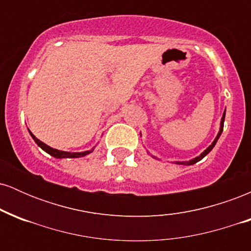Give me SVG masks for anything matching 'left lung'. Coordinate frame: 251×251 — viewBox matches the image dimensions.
Listing matches in <instances>:
<instances>
[{
    "mask_svg": "<svg viewBox=\"0 0 251 251\" xmlns=\"http://www.w3.org/2000/svg\"><path fill=\"white\" fill-rule=\"evenodd\" d=\"M224 118H226V111H224V113H223V117H222V119H221V127H220V132H218L217 137L215 138V140H214V142H212L211 145H210L209 148L206 149L205 151L203 152V153H201V155H198V157H196L195 159H191V160H190V162H177V164H184V165H192V164H196V163H197V162H200V160L203 159V158L205 157V155L208 154L209 152L211 151L212 149H214V146L216 145V143H217L218 138H220V135L222 134V132H223V126H224Z\"/></svg>",
    "mask_w": 251,
    "mask_h": 251,
    "instance_id": "8db88e82",
    "label": "left lung"
}]
</instances>
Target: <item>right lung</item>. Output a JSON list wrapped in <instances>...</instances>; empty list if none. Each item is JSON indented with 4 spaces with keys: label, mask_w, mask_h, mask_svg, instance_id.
Masks as SVG:
<instances>
[{
    "label": "right lung",
    "mask_w": 251,
    "mask_h": 251,
    "mask_svg": "<svg viewBox=\"0 0 251 251\" xmlns=\"http://www.w3.org/2000/svg\"><path fill=\"white\" fill-rule=\"evenodd\" d=\"M31 138H33L34 140H35V143L37 145L41 148L43 151H46L47 153H50V155H53V157L55 158H79V157H83V155L86 154H89L91 152H93V149L91 150V151H85V152H65V151H60V150H56V149H53L50 148V146L46 145L45 143H42L41 140H39L31 132H29Z\"/></svg>",
    "instance_id": "obj_1"
}]
</instances>
